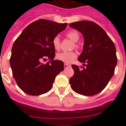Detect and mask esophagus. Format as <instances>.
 I'll use <instances>...</instances> for the list:
<instances>
[{
    "instance_id": "1",
    "label": "esophagus",
    "mask_w": 126,
    "mask_h": 126,
    "mask_svg": "<svg viewBox=\"0 0 126 126\" xmlns=\"http://www.w3.org/2000/svg\"><path fill=\"white\" fill-rule=\"evenodd\" d=\"M70 67V65H69L66 64V63H65V64H64V67L65 68V69H67V68H68V67Z\"/></svg>"
}]
</instances>
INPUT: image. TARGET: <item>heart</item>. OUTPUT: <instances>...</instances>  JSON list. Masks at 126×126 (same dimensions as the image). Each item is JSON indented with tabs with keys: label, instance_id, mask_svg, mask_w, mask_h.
<instances>
[{
	"label": "heart",
	"instance_id": "heart-1",
	"mask_svg": "<svg viewBox=\"0 0 126 126\" xmlns=\"http://www.w3.org/2000/svg\"><path fill=\"white\" fill-rule=\"evenodd\" d=\"M66 36L75 43L79 41L80 37L79 32L75 30L69 31L68 32H66ZM52 45L53 46L54 49L56 50H59L60 49L61 41L58 36H55L53 37V39L52 40ZM75 47L77 48L78 45L75 44ZM76 57H77V54L75 53V52L71 51V52H62V53H58L56 55V58L57 60L61 61L64 63H71L76 58Z\"/></svg>",
	"mask_w": 126,
	"mask_h": 126
}]
</instances>
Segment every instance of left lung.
<instances>
[{"instance_id":"8db88e82","label":"left lung","mask_w":126,"mask_h":126,"mask_svg":"<svg viewBox=\"0 0 126 126\" xmlns=\"http://www.w3.org/2000/svg\"><path fill=\"white\" fill-rule=\"evenodd\" d=\"M69 27L83 34V49L78 61L87 63L83 69L72 65L74 75L69 80L71 87L83 95H96L113 75L118 61L115 45L106 31L94 22L81 20L71 23Z\"/></svg>"}]
</instances>
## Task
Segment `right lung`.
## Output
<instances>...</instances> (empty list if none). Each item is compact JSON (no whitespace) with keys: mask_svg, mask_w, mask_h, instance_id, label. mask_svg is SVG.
<instances>
[{"mask_svg":"<svg viewBox=\"0 0 126 126\" xmlns=\"http://www.w3.org/2000/svg\"><path fill=\"white\" fill-rule=\"evenodd\" d=\"M67 25L39 19L25 28L15 41L10 65L14 79L25 93L40 95L52 89L56 76L64 69L63 62L53 59L52 40ZM47 58V63H42Z\"/></svg>","mask_w":126,"mask_h":126,"instance_id":"1","label":"right lung"}]
</instances>
